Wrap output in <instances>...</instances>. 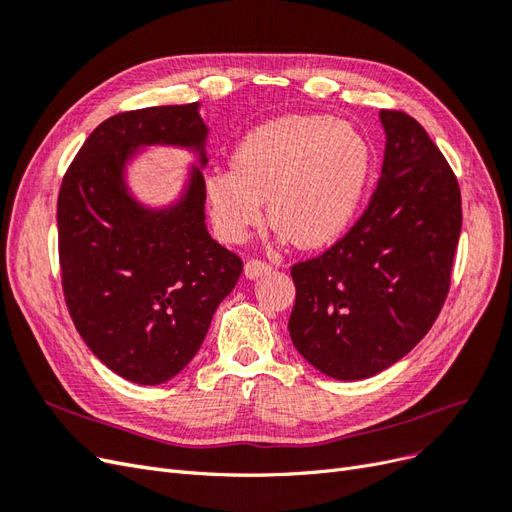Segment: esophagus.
I'll list each match as a JSON object with an SVG mask.
<instances>
[{"label": "esophagus", "instance_id": "34e87169", "mask_svg": "<svg viewBox=\"0 0 512 512\" xmlns=\"http://www.w3.org/2000/svg\"><path fill=\"white\" fill-rule=\"evenodd\" d=\"M271 265L265 260H258V258H252L245 262V277L247 280H256V277H262V275H269L271 273Z\"/></svg>", "mask_w": 512, "mask_h": 512}]
</instances>
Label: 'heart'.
I'll use <instances>...</instances> for the list:
<instances>
[{
    "mask_svg": "<svg viewBox=\"0 0 512 512\" xmlns=\"http://www.w3.org/2000/svg\"><path fill=\"white\" fill-rule=\"evenodd\" d=\"M232 170L205 179L211 218L228 243L269 220L305 250L329 245L352 224L363 200L371 149L348 123L327 115H284L247 132Z\"/></svg>",
    "mask_w": 512,
    "mask_h": 512,
    "instance_id": "1",
    "label": "heart"
}]
</instances>
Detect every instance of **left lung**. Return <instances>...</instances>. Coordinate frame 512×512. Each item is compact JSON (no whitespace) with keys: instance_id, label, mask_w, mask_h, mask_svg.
<instances>
[{"instance_id":"left-lung-1","label":"left lung","mask_w":512,"mask_h":512,"mask_svg":"<svg viewBox=\"0 0 512 512\" xmlns=\"http://www.w3.org/2000/svg\"><path fill=\"white\" fill-rule=\"evenodd\" d=\"M382 175L356 224L316 258L292 265L288 331L307 363L363 380L421 342L451 288L461 232L453 168L425 128L382 108Z\"/></svg>"}]
</instances>
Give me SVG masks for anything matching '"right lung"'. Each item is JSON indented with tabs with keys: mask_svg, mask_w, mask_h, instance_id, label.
Listing matches in <instances>:
<instances>
[{
	"mask_svg": "<svg viewBox=\"0 0 512 512\" xmlns=\"http://www.w3.org/2000/svg\"><path fill=\"white\" fill-rule=\"evenodd\" d=\"M198 102L108 117L68 166L57 198L59 267L68 312L87 348L130 382L177 376L235 288L243 262L205 226L200 166L173 207H143L123 170L134 151L177 145L205 158Z\"/></svg>",
	"mask_w": 512,
	"mask_h": 512,
	"instance_id": "obj_1",
	"label": "right lung"
}]
</instances>
